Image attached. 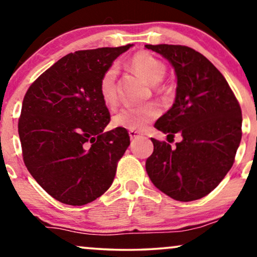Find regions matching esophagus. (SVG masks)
Instances as JSON below:
<instances>
[{"label":"esophagus","instance_id":"34e87169","mask_svg":"<svg viewBox=\"0 0 257 257\" xmlns=\"http://www.w3.org/2000/svg\"><path fill=\"white\" fill-rule=\"evenodd\" d=\"M129 137H131V139L133 140V139L143 137V134H141V133L138 132V131H129Z\"/></svg>","mask_w":257,"mask_h":257}]
</instances>
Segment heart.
I'll list each match as a JSON object with an SVG mask.
<instances>
[{"mask_svg":"<svg viewBox=\"0 0 257 257\" xmlns=\"http://www.w3.org/2000/svg\"><path fill=\"white\" fill-rule=\"evenodd\" d=\"M131 67L144 81L155 85L157 93H167L168 88L166 85L158 84L167 72V66L163 61L153 57L150 53L139 52L132 58ZM116 67L112 66L104 72L99 83L100 96L108 108H114L118 102L116 91ZM158 114L159 107L155 102H149L141 106H128L113 117V125L131 129V131H143Z\"/></svg>","mask_w":257,"mask_h":257,"instance_id":"b5f03b06","label":"heart"}]
</instances>
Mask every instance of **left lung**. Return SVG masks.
<instances>
[{
	"label": "left lung",
	"instance_id": "obj_1",
	"mask_svg": "<svg viewBox=\"0 0 257 257\" xmlns=\"http://www.w3.org/2000/svg\"><path fill=\"white\" fill-rule=\"evenodd\" d=\"M145 47L166 58L178 78L175 101L155 128L182 138L175 149L151 139L153 153L146 161V172L170 198H203L233 166L241 139L239 102L222 73L200 53L175 44Z\"/></svg>",
	"mask_w": 257,
	"mask_h": 257
}]
</instances>
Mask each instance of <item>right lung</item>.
Returning a JSON list of instances; mask_svg holds the SVG:
<instances>
[{
	"instance_id": "right-lung-1",
	"label": "right lung",
	"mask_w": 257,
	"mask_h": 257,
	"mask_svg": "<svg viewBox=\"0 0 257 257\" xmlns=\"http://www.w3.org/2000/svg\"><path fill=\"white\" fill-rule=\"evenodd\" d=\"M132 46L70 53L26 91L18 123L24 163L37 184L64 204L84 205L104 194L131 145L124 128L104 132L110 112L99 83Z\"/></svg>"
}]
</instances>
